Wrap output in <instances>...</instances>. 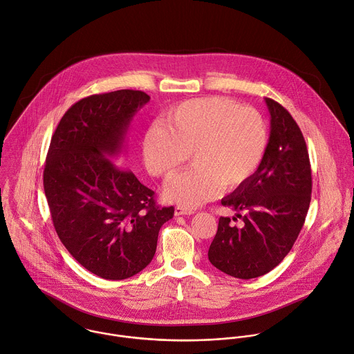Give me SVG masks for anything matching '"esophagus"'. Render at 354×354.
I'll return each mask as SVG.
<instances>
[{
	"label": "esophagus",
	"instance_id": "34e87169",
	"mask_svg": "<svg viewBox=\"0 0 354 354\" xmlns=\"http://www.w3.org/2000/svg\"><path fill=\"white\" fill-rule=\"evenodd\" d=\"M192 214H194V211L190 209V208H186L183 205H176L175 207V215L176 216H179V215H192Z\"/></svg>",
	"mask_w": 354,
	"mask_h": 354
}]
</instances>
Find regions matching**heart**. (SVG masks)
I'll return each instance as SVG.
<instances>
[{"label":"heart","mask_w":354,"mask_h":354,"mask_svg":"<svg viewBox=\"0 0 354 354\" xmlns=\"http://www.w3.org/2000/svg\"><path fill=\"white\" fill-rule=\"evenodd\" d=\"M268 147V128L251 107L219 96L192 99L172 109L164 125H153L143 140L147 169L171 179L192 160L194 168L176 176L165 197L186 208L215 198L222 187L244 185L258 169Z\"/></svg>","instance_id":"heart-1"}]
</instances>
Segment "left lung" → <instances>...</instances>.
Masks as SVG:
<instances>
[{
	"label": "left lung",
	"instance_id": "1",
	"mask_svg": "<svg viewBox=\"0 0 354 354\" xmlns=\"http://www.w3.org/2000/svg\"><path fill=\"white\" fill-rule=\"evenodd\" d=\"M265 102L270 113L265 156L254 175L222 200L244 223L237 227L221 216L208 250L216 269L243 280L269 273L287 257L304 227L312 194L309 153L297 121L276 100Z\"/></svg>",
	"mask_w": 354,
	"mask_h": 354
}]
</instances>
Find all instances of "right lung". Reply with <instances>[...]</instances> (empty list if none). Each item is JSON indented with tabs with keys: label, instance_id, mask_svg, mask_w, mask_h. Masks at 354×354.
I'll return each instance as SVG.
<instances>
[{
	"label": "right lung",
	"instance_id": "1",
	"mask_svg": "<svg viewBox=\"0 0 354 354\" xmlns=\"http://www.w3.org/2000/svg\"><path fill=\"white\" fill-rule=\"evenodd\" d=\"M150 100L120 89L74 103L52 135L44 190L55 230L71 257L106 280H124L153 259L174 207L115 161L133 115Z\"/></svg>",
	"mask_w": 354,
	"mask_h": 354
}]
</instances>
